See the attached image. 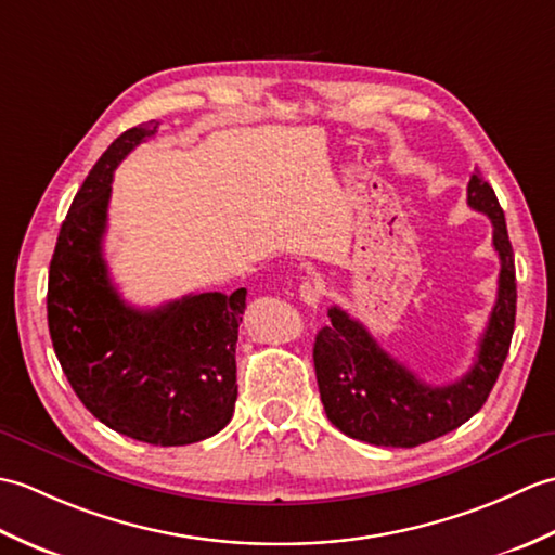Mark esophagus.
<instances>
[{"label": "esophagus", "mask_w": 555, "mask_h": 555, "mask_svg": "<svg viewBox=\"0 0 555 555\" xmlns=\"http://www.w3.org/2000/svg\"><path fill=\"white\" fill-rule=\"evenodd\" d=\"M324 298V291L320 284H314V281H305V284H300V300L312 305V308H317V305L322 302Z\"/></svg>", "instance_id": "1"}]
</instances>
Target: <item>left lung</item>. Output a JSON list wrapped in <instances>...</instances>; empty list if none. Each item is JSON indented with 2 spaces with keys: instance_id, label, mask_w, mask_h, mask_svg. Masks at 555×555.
Returning <instances> with one entry per match:
<instances>
[{
  "instance_id": "1",
  "label": "left lung",
  "mask_w": 555,
  "mask_h": 555,
  "mask_svg": "<svg viewBox=\"0 0 555 555\" xmlns=\"http://www.w3.org/2000/svg\"><path fill=\"white\" fill-rule=\"evenodd\" d=\"M467 205L491 219L501 274L496 305L465 376L446 386L424 384L358 320L336 305L328 308L332 324L314 338V372L326 417L350 439L412 448L457 429L487 403L515 328V257L499 197L477 169L467 183Z\"/></svg>"
}]
</instances>
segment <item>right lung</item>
<instances>
[{"instance_id": "obj_1", "label": "right lung", "mask_w": 555, "mask_h": 555, "mask_svg": "<svg viewBox=\"0 0 555 555\" xmlns=\"http://www.w3.org/2000/svg\"><path fill=\"white\" fill-rule=\"evenodd\" d=\"M157 126L128 128L82 181L50 262L47 324L70 388L102 424L143 443L185 446L233 417L247 291L191 293L138 310L114 288L102 253L112 176Z\"/></svg>"}]
</instances>
